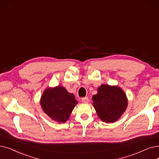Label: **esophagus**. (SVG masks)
I'll use <instances>...</instances> for the list:
<instances>
[{
    "mask_svg": "<svg viewBox=\"0 0 159 159\" xmlns=\"http://www.w3.org/2000/svg\"><path fill=\"white\" fill-rule=\"evenodd\" d=\"M82 102L83 103H88L89 102L88 98H87V97H86V98H83L82 99Z\"/></svg>",
    "mask_w": 159,
    "mask_h": 159,
    "instance_id": "34e87169",
    "label": "esophagus"
}]
</instances>
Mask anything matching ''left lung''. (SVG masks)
Wrapping results in <instances>:
<instances>
[{
    "instance_id": "1",
    "label": "left lung",
    "mask_w": 159,
    "mask_h": 159,
    "mask_svg": "<svg viewBox=\"0 0 159 159\" xmlns=\"http://www.w3.org/2000/svg\"><path fill=\"white\" fill-rule=\"evenodd\" d=\"M93 106L99 118L106 123L120 119L128 105L127 96L119 86L102 84L93 95Z\"/></svg>"
}]
</instances>
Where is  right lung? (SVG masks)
<instances>
[{
    "instance_id": "obj_1",
    "label": "right lung",
    "mask_w": 159,
    "mask_h": 159,
    "mask_svg": "<svg viewBox=\"0 0 159 159\" xmlns=\"http://www.w3.org/2000/svg\"><path fill=\"white\" fill-rule=\"evenodd\" d=\"M77 103L73 93L61 86L47 88L40 99L44 112L58 123L67 121Z\"/></svg>"
}]
</instances>
